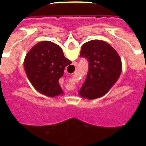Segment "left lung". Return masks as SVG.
<instances>
[{
	"label": "left lung",
	"instance_id": "1",
	"mask_svg": "<svg viewBox=\"0 0 146 146\" xmlns=\"http://www.w3.org/2000/svg\"><path fill=\"white\" fill-rule=\"evenodd\" d=\"M80 56L88 60L89 67L80 96L90 100L104 96L121 75L122 64L119 55L108 43L95 39L82 45Z\"/></svg>",
	"mask_w": 146,
	"mask_h": 146
}]
</instances>
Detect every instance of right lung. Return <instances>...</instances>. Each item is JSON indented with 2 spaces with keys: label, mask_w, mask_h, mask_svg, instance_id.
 <instances>
[{
  "label": "right lung",
  "mask_w": 146,
  "mask_h": 146,
  "mask_svg": "<svg viewBox=\"0 0 146 146\" xmlns=\"http://www.w3.org/2000/svg\"><path fill=\"white\" fill-rule=\"evenodd\" d=\"M72 61L64 57L58 45L49 41L35 44L24 60L25 74L37 91L49 97L64 94L58 80Z\"/></svg>",
  "instance_id": "right-lung-1"
}]
</instances>
